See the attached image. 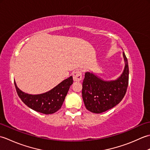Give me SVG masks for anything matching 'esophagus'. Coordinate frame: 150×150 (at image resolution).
Segmentation results:
<instances>
[{"label":"esophagus","instance_id":"1","mask_svg":"<svg viewBox=\"0 0 150 150\" xmlns=\"http://www.w3.org/2000/svg\"><path fill=\"white\" fill-rule=\"evenodd\" d=\"M82 73L80 71H75L73 73V79L75 82H79L82 80Z\"/></svg>","mask_w":150,"mask_h":150}]
</instances>
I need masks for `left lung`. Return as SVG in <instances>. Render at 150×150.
Masks as SVG:
<instances>
[{
    "instance_id": "8db88e82",
    "label": "left lung",
    "mask_w": 150,
    "mask_h": 150,
    "mask_svg": "<svg viewBox=\"0 0 150 150\" xmlns=\"http://www.w3.org/2000/svg\"><path fill=\"white\" fill-rule=\"evenodd\" d=\"M125 67L117 80L104 81L93 73L86 72L82 82V95L86 108L94 113L104 112L115 106L126 93L129 81V67L123 52Z\"/></svg>"
}]
</instances>
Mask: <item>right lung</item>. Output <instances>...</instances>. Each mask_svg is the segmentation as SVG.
I'll use <instances>...</instances> for the list:
<instances>
[{"label":"right lung","instance_id":"1","mask_svg":"<svg viewBox=\"0 0 150 150\" xmlns=\"http://www.w3.org/2000/svg\"><path fill=\"white\" fill-rule=\"evenodd\" d=\"M73 82V77L71 76L52 90L39 95L24 93L17 87L15 82L14 83L18 97L27 106L37 112L48 115L55 113L60 109Z\"/></svg>","mask_w":150,"mask_h":150}]
</instances>
